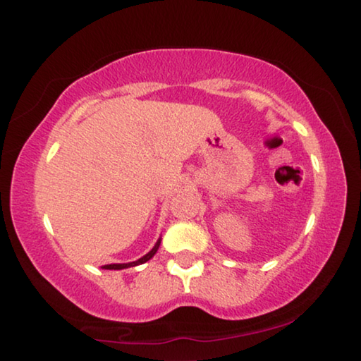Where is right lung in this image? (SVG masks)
I'll return each mask as SVG.
<instances>
[{"mask_svg":"<svg viewBox=\"0 0 361 361\" xmlns=\"http://www.w3.org/2000/svg\"><path fill=\"white\" fill-rule=\"evenodd\" d=\"M159 245H160V239L156 243V245H154V247L149 250V252H147L145 257H141V259L135 260V262H130V263H111V265H104L102 268H104V270H123V268H130V267L141 265V263H146L147 260L152 259L154 254L157 252Z\"/></svg>","mask_w":361,"mask_h":361,"instance_id":"right-lung-1","label":"right lung"}]
</instances>
